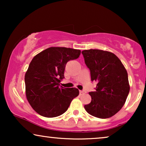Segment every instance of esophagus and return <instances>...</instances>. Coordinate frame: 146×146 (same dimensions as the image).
Masks as SVG:
<instances>
[{
    "mask_svg": "<svg viewBox=\"0 0 146 146\" xmlns=\"http://www.w3.org/2000/svg\"><path fill=\"white\" fill-rule=\"evenodd\" d=\"M85 94H86L85 91H83V90H81V91H80V96L84 95Z\"/></svg>",
    "mask_w": 146,
    "mask_h": 146,
    "instance_id": "1",
    "label": "esophagus"
}]
</instances>
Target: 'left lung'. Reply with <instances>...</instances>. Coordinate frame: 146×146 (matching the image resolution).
<instances>
[{"label":"left lung","mask_w":146,"mask_h":146,"mask_svg":"<svg viewBox=\"0 0 146 146\" xmlns=\"http://www.w3.org/2000/svg\"><path fill=\"white\" fill-rule=\"evenodd\" d=\"M90 71L91 80L98 84L90 92L91 102L84 106L86 111L98 118H108L120 110L129 92L125 67L114 54L97 49L82 52Z\"/></svg>","instance_id":"8db88e82"}]
</instances>
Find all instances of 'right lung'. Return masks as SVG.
I'll list each match as a JSON object with an SVG mask.
<instances>
[{
  "label": "right lung",
  "instance_id": "1",
  "mask_svg": "<svg viewBox=\"0 0 146 146\" xmlns=\"http://www.w3.org/2000/svg\"><path fill=\"white\" fill-rule=\"evenodd\" d=\"M80 52L70 48L50 47L32 60L25 77L26 95L38 114L46 117L59 116L78 96L77 88H64L60 82L64 78L66 63L77 59Z\"/></svg>",
  "mask_w": 146,
  "mask_h": 146
}]
</instances>
